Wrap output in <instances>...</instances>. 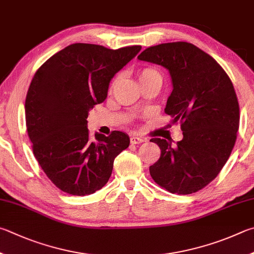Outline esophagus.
<instances>
[{
	"label": "esophagus",
	"mask_w": 254,
	"mask_h": 254,
	"mask_svg": "<svg viewBox=\"0 0 254 254\" xmlns=\"http://www.w3.org/2000/svg\"><path fill=\"white\" fill-rule=\"evenodd\" d=\"M130 140H131V143H132V144H140V143L144 142V139H143V137L134 136V135H132Z\"/></svg>",
	"instance_id": "obj_1"
}]
</instances>
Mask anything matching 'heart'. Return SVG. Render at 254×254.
Masks as SVG:
<instances>
[{"label":"heart","mask_w":254,"mask_h":254,"mask_svg":"<svg viewBox=\"0 0 254 254\" xmlns=\"http://www.w3.org/2000/svg\"><path fill=\"white\" fill-rule=\"evenodd\" d=\"M137 77H139L141 85L146 84V83H151V82L162 83V77H161V74L153 67L141 68V70H139V72H137Z\"/></svg>","instance_id":"1"}]
</instances>
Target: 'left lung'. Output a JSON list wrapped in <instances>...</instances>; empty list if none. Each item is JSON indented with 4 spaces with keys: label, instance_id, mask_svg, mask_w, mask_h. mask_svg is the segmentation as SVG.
Wrapping results in <instances>:
<instances>
[{
    "label": "left lung",
    "instance_id": "1",
    "mask_svg": "<svg viewBox=\"0 0 254 254\" xmlns=\"http://www.w3.org/2000/svg\"><path fill=\"white\" fill-rule=\"evenodd\" d=\"M167 68L173 90L164 111L181 122L183 139H151L161 156L152 179L171 193L191 194L216 178L237 140L240 111L231 80L209 54L188 42L147 48L137 57Z\"/></svg>",
    "mask_w": 254,
    "mask_h": 254
}]
</instances>
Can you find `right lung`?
I'll list each match as a JSON object with an SVG mask.
<instances>
[{"label": "right lung", "instance_id": "1", "mask_svg": "<svg viewBox=\"0 0 254 254\" xmlns=\"http://www.w3.org/2000/svg\"><path fill=\"white\" fill-rule=\"evenodd\" d=\"M141 51L140 45L110 50L74 43L42 64L25 100L26 130L33 153L48 178L72 195L102 189L114 159L130 144L121 131L90 139L86 119L107 99L110 82Z\"/></svg>", "mask_w": 254, "mask_h": 254}]
</instances>
